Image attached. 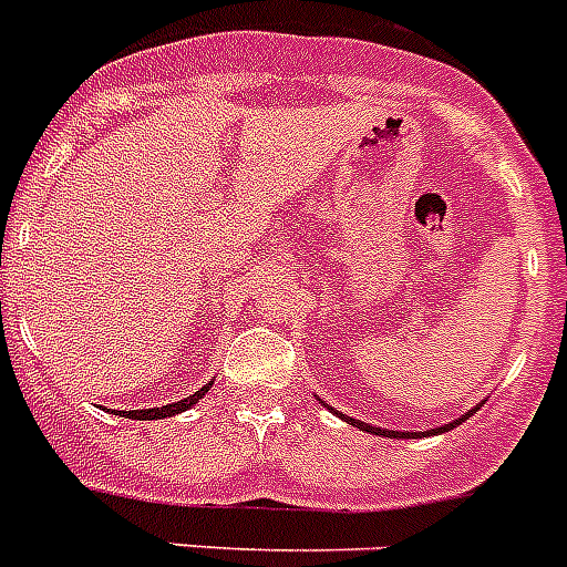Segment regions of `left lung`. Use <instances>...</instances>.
<instances>
[{"label": "left lung", "mask_w": 567, "mask_h": 567, "mask_svg": "<svg viewBox=\"0 0 567 567\" xmlns=\"http://www.w3.org/2000/svg\"><path fill=\"white\" fill-rule=\"evenodd\" d=\"M477 410V408H475ZM475 410H472V413H475ZM472 413H466L464 419H470ZM464 419H458V422H453V424H446V427H439V433H444V430H450V427H455V424H461L464 422ZM348 422L354 424V427H360V430H368V433H377V435H388V439H404V433H388V430H379V427H371V424H362V422H357V419H348Z\"/></svg>", "instance_id": "obj_1"}]
</instances>
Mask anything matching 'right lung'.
I'll return each instance as SVG.
<instances>
[{
    "mask_svg": "<svg viewBox=\"0 0 567 567\" xmlns=\"http://www.w3.org/2000/svg\"><path fill=\"white\" fill-rule=\"evenodd\" d=\"M207 388H210V385H205V388H202V391H196L194 396L182 399V402L165 404V408H148V410H126V415H128V419H140V422H143V419H165V415L182 413V410H188L190 404H196V402H199V399L205 396V393H207ZM117 413H121V410H117Z\"/></svg>",
    "mask_w": 567,
    "mask_h": 567,
    "instance_id": "right-lung-1",
    "label": "right lung"
}]
</instances>
